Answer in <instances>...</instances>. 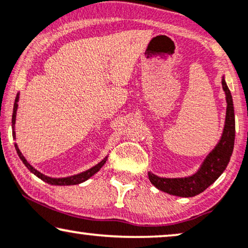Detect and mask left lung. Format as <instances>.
<instances>
[{
    "label": "left lung",
    "mask_w": 248,
    "mask_h": 248,
    "mask_svg": "<svg viewBox=\"0 0 248 248\" xmlns=\"http://www.w3.org/2000/svg\"><path fill=\"white\" fill-rule=\"evenodd\" d=\"M221 83L227 101L225 125H223L221 138L216 147L204 158L194 174L186 177L168 178L159 177L154 172L149 171L148 176L151 184L159 191L181 198H192L213 184L228 166L235 143V111H233L232 93L227 86L225 77H222Z\"/></svg>",
    "instance_id": "obj_1"
}]
</instances>
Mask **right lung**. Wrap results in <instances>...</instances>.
Segmentation results:
<instances>
[{"label": "right lung", "instance_id": "add662e5", "mask_svg": "<svg viewBox=\"0 0 248 248\" xmlns=\"http://www.w3.org/2000/svg\"><path fill=\"white\" fill-rule=\"evenodd\" d=\"M19 97H20V93H18L16 97V100H15V105H13V113H12V137L13 139L16 140V111H18V107H19ZM15 147H16V154H18L19 158L21 159V161L23 162V165L26 166L27 168H28V170L30 172H32L33 175L37 176V177L42 179L47 184H50V185H57V186H67V185H78V184H81V183L86 182L89 179L91 176H93L96 174L97 171H99V169L103 167L105 162L107 160V157L106 155L103 160H100L98 164H96L93 167L87 169V170L84 171H81L79 174H76V175H72V176H66V177H49V176H47L45 174H43V172H40L39 170H37V169L33 167L29 164L28 161H27V159L25 158V155L21 154V151H20V149L18 147V144L15 143Z\"/></svg>", "mask_w": 248, "mask_h": 248}]
</instances>
